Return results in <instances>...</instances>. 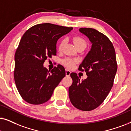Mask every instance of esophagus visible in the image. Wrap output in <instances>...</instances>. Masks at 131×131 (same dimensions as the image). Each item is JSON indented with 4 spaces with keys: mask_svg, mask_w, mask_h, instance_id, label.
<instances>
[{
    "mask_svg": "<svg viewBox=\"0 0 131 131\" xmlns=\"http://www.w3.org/2000/svg\"><path fill=\"white\" fill-rule=\"evenodd\" d=\"M71 73V72L69 70H68V69H67V70H66V75H67V77H69V76L70 75Z\"/></svg>",
    "mask_w": 131,
    "mask_h": 131,
    "instance_id": "esophagus-1",
    "label": "esophagus"
}]
</instances>
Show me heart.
Masks as SVG:
<instances>
[{"mask_svg": "<svg viewBox=\"0 0 131 131\" xmlns=\"http://www.w3.org/2000/svg\"><path fill=\"white\" fill-rule=\"evenodd\" d=\"M73 40V42L75 44V45L77 48H86L87 46V42L83 38L80 36H75L72 38ZM66 43V40L65 39H62L59 43V45H58V50L60 52L63 50L64 45ZM77 62V60L76 59H72L71 58H65L63 60V63L66 67L69 68H73L75 65V64Z\"/></svg>", "mask_w": 131, "mask_h": 131, "instance_id": "obj_1", "label": "heart"}]
</instances>
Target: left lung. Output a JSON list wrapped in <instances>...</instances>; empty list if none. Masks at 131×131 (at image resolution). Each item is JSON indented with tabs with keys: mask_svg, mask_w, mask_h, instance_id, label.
Segmentation results:
<instances>
[{
	"mask_svg": "<svg viewBox=\"0 0 131 131\" xmlns=\"http://www.w3.org/2000/svg\"><path fill=\"white\" fill-rule=\"evenodd\" d=\"M79 31L92 43L79 68V71H85L88 77L80 81L77 74L72 72L69 96L74 107L89 111L103 102L114 85L117 70L116 55L113 44L105 34L90 28H81Z\"/></svg>",
	"mask_w": 131,
	"mask_h": 131,
	"instance_id": "obj_1",
	"label": "left lung"
}]
</instances>
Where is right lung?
I'll list each match as a JSON object with an SVG mask.
<instances>
[{"label":"right lung","instance_id":"obj_1","mask_svg":"<svg viewBox=\"0 0 131 131\" xmlns=\"http://www.w3.org/2000/svg\"><path fill=\"white\" fill-rule=\"evenodd\" d=\"M72 29L46 23L32 26L23 35L15 53L14 77L20 95L28 103L40 105L48 101L65 76L63 66L48 71L43 63L56 55L58 39Z\"/></svg>","mask_w":131,"mask_h":131}]
</instances>
